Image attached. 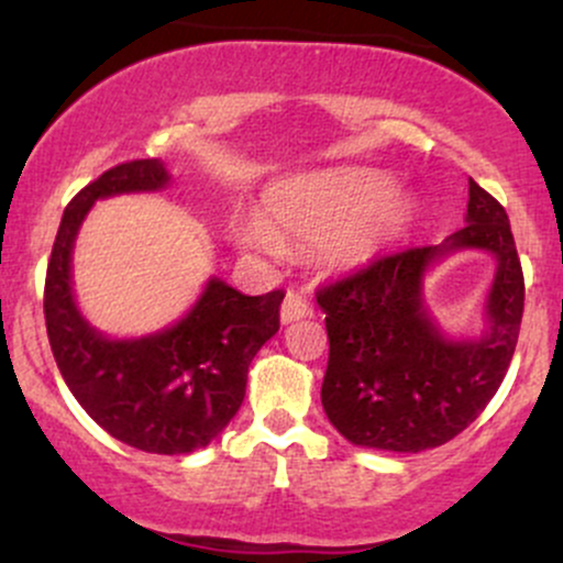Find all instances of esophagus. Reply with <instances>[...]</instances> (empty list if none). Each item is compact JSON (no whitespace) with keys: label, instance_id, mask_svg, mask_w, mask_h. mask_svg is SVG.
Here are the masks:
<instances>
[{"label":"esophagus","instance_id":"obj_1","mask_svg":"<svg viewBox=\"0 0 563 563\" xmlns=\"http://www.w3.org/2000/svg\"><path fill=\"white\" fill-rule=\"evenodd\" d=\"M312 314V303L299 290H288L286 294V301H283L280 307V320L283 322H294L299 318H309Z\"/></svg>","mask_w":563,"mask_h":563}]
</instances>
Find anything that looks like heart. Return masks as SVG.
<instances>
[{
	"label": "heart",
	"mask_w": 563,
	"mask_h": 563,
	"mask_svg": "<svg viewBox=\"0 0 563 563\" xmlns=\"http://www.w3.org/2000/svg\"><path fill=\"white\" fill-rule=\"evenodd\" d=\"M412 217L410 200L389 192V179L376 172H322L294 179L267 198V219L238 224V238L251 249L275 251L277 232L324 238L333 262L357 267L402 235Z\"/></svg>",
	"instance_id": "b5f03b06"
}]
</instances>
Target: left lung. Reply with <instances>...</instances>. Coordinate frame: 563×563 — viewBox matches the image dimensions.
<instances>
[{
  "label": "left lung",
  "instance_id": "8db88e82",
  "mask_svg": "<svg viewBox=\"0 0 563 563\" xmlns=\"http://www.w3.org/2000/svg\"><path fill=\"white\" fill-rule=\"evenodd\" d=\"M457 247L498 260L490 333L479 342L444 340L420 299L424 269ZM314 296L331 341L320 391L328 421L352 444L421 452L461 434L500 389L519 341L525 273L506 209L468 179L466 228L442 245L378 256Z\"/></svg>",
  "mask_w": 563,
  "mask_h": 563
}]
</instances>
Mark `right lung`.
I'll return each instance as SVG.
<instances>
[{"label":"right lung","mask_w":563,"mask_h":563,"mask_svg":"<svg viewBox=\"0 0 563 563\" xmlns=\"http://www.w3.org/2000/svg\"><path fill=\"white\" fill-rule=\"evenodd\" d=\"M158 158L102 172L63 211L44 280V320L60 376L95 423L142 452L179 455L214 439L245 397L256 352L280 328L283 290L245 296L209 280L185 320L137 341H111L84 322L70 294V249L97 198L158 190Z\"/></svg>","instance_id":"add662e5"}]
</instances>
